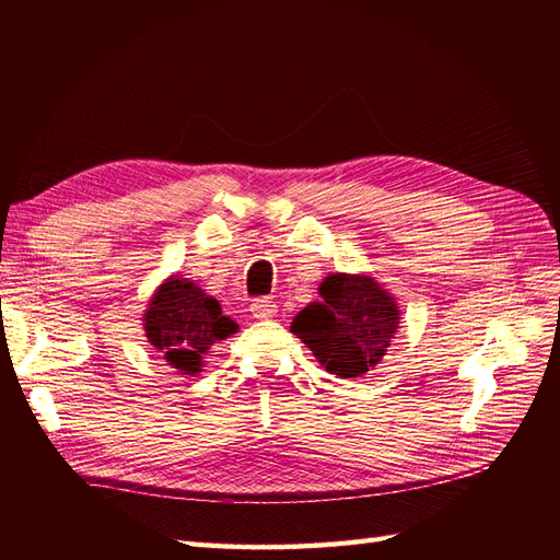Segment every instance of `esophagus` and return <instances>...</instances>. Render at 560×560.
Masks as SVG:
<instances>
[{
  "instance_id": "obj_1",
  "label": "esophagus",
  "mask_w": 560,
  "mask_h": 560,
  "mask_svg": "<svg viewBox=\"0 0 560 560\" xmlns=\"http://www.w3.org/2000/svg\"><path fill=\"white\" fill-rule=\"evenodd\" d=\"M249 313L257 319H268V317H273L278 313V303L273 299H268V296L254 299L249 303Z\"/></svg>"
}]
</instances>
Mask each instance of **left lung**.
<instances>
[{
    "instance_id": "8db88e82",
    "label": "left lung",
    "mask_w": 560,
    "mask_h": 560,
    "mask_svg": "<svg viewBox=\"0 0 560 560\" xmlns=\"http://www.w3.org/2000/svg\"><path fill=\"white\" fill-rule=\"evenodd\" d=\"M290 329L329 374L358 378L383 360L399 329V306L374 278L334 273Z\"/></svg>"
}]
</instances>
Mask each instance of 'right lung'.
<instances>
[{"mask_svg":"<svg viewBox=\"0 0 560 560\" xmlns=\"http://www.w3.org/2000/svg\"><path fill=\"white\" fill-rule=\"evenodd\" d=\"M238 325L222 315L219 301L186 278H167L151 296L144 313L149 343L163 352L165 362L179 374L202 371V354L235 334Z\"/></svg>","mask_w":560,"mask_h":560,"instance_id":"add662e5","label":"right lung"}]
</instances>
